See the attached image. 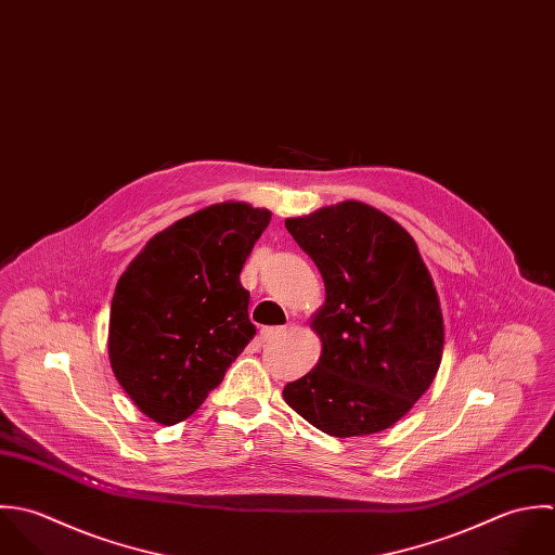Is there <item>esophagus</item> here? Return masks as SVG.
Here are the masks:
<instances>
[{"label": "esophagus", "instance_id": "esophagus-1", "mask_svg": "<svg viewBox=\"0 0 555 555\" xmlns=\"http://www.w3.org/2000/svg\"><path fill=\"white\" fill-rule=\"evenodd\" d=\"M284 332H286V327H262L260 330V340L262 343H273L280 336H284Z\"/></svg>", "mask_w": 555, "mask_h": 555}]
</instances>
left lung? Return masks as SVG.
Instances as JSON below:
<instances>
[{
  "label": "left lung",
  "mask_w": 555,
  "mask_h": 555,
  "mask_svg": "<svg viewBox=\"0 0 555 555\" xmlns=\"http://www.w3.org/2000/svg\"><path fill=\"white\" fill-rule=\"evenodd\" d=\"M286 230L319 267L325 304L312 319L319 364L284 400L334 437L389 428L428 389L443 351L439 297L415 241L356 199L291 217Z\"/></svg>",
  "instance_id": "left-lung-1"
}]
</instances>
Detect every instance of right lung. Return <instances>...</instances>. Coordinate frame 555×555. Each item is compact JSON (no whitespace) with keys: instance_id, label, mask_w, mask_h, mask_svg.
Instances as JSON below:
<instances>
[{"instance_id":"add662e5","label":"right lung","mask_w":555,"mask_h":555,"mask_svg":"<svg viewBox=\"0 0 555 555\" xmlns=\"http://www.w3.org/2000/svg\"><path fill=\"white\" fill-rule=\"evenodd\" d=\"M269 221L267 208L212 204L155 234L120 275L109 362L151 420L183 422L254 338L238 275Z\"/></svg>"}]
</instances>
